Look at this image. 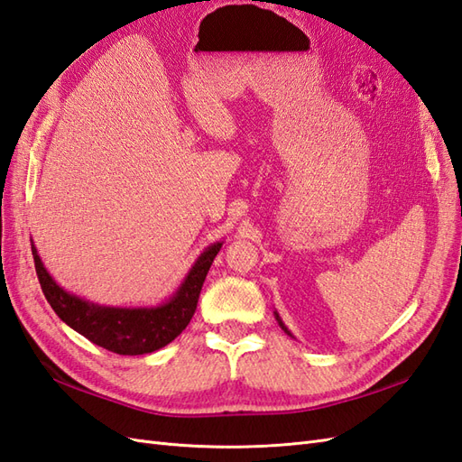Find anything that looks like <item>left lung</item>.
Returning <instances> with one entry per match:
<instances>
[{
    "label": "left lung",
    "instance_id": "1",
    "mask_svg": "<svg viewBox=\"0 0 462 462\" xmlns=\"http://www.w3.org/2000/svg\"><path fill=\"white\" fill-rule=\"evenodd\" d=\"M274 316H276V321H278V323H280V328H282V329H284V331H286V333H288V335H290V337H291V333H290V331H288V328H286V325H284V323H282V319H280V316H278V313H276V311H274Z\"/></svg>",
    "mask_w": 462,
    "mask_h": 462
}]
</instances>
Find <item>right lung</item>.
Segmentation results:
<instances>
[{"instance_id":"obj_1","label":"right lung","mask_w":462,"mask_h":462,"mask_svg":"<svg viewBox=\"0 0 462 462\" xmlns=\"http://www.w3.org/2000/svg\"><path fill=\"white\" fill-rule=\"evenodd\" d=\"M223 243H213L198 256L176 294L154 308H111L86 301L54 282L31 245L42 294L56 316L97 346L117 355H146L166 346L186 329L199 300L208 270Z\"/></svg>"}]
</instances>
